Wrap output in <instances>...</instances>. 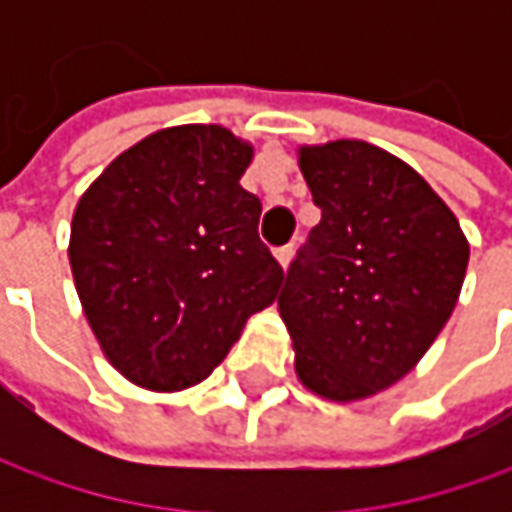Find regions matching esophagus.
Wrapping results in <instances>:
<instances>
[{"mask_svg":"<svg viewBox=\"0 0 512 512\" xmlns=\"http://www.w3.org/2000/svg\"><path fill=\"white\" fill-rule=\"evenodd\" d=\"M293 253H296V247H293V245L279 247V250H276V259H279V265H282V267L290 265V259H293Z\"/></svg>","mask_w":512,"mask_h":512,"instance_id":"obj_1","label":"esophagus"}]
</instances>
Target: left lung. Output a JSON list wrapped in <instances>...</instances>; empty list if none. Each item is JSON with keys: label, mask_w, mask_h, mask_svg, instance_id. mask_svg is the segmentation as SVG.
<instances>
[{"label": "left lung", "mask_w": 512, "mask_h": 512, "mask_svg": "<svg viewBox=\"0 0 512 512\" xmlns=\"http://www.w3.org/2000/svg\"><path fill=\"white\" fill-rule=\"evenodd\" d=\"M322 222L290 262L279 313L296 373L333 402L373 396L436 342L470 247L433 187L387 150L339 139L299 150Z\"/></svg>", "instance_id": "left-lung-1"}]
</instances>
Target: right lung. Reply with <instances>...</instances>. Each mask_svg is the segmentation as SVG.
Returning <instances> with one entry per match:
<instances>
[{
    "label": "right lung",
    "instance_id": "right-lung-1",
    "mask_svg": "<svg viewBox=\"0 0 512 512\" xmlns=\"http://www.w3.org/2000/svg\"><path fill=\"white\" fill-rule=\"evenodd\" d=\"M253 148L219 125L142 139L79 199L70 267L110 364L139 387L185 390L213 373L285 270L239 185Z\"/></svg>",
    "mask_w": 512,
    "mask_h": 512
}]
</instances>
